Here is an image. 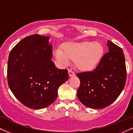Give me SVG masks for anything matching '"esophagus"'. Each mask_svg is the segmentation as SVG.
I'll return each instance as SVG.
<instances>
[{
  "label": "esophagus",
  "instance_id": "esophagus-1",
  "mask_svg": "<svg viewBox=\"0 0 133 133\" xmlns=\"http://www.w3.org/2000/svg\"><path fill=\"white\" fill-rule=\"evenodd\" d=\"M68 72H69V76L70 77H71V76H75V73H74V72L72 71L71 69H69Z\"/></svg>",
  "mask_w": 133,
  "mask_h": 133
}]
</instances>
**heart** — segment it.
Wrapping results in <instances>:
<instances>
[{
	"mask_svg": "<svg viewBox=\"0 0 133 133\" xmlns=\"http://www.w3.org/2000/svg\"><path fill=\"white\" fill-rule=\"evenodd\" d=\"M55 52L56 57L64 64L75 60L76 67L82 71L94 69L103 57L104 49L99 42L84 41L66 43Z\"/></svg>",
	"mask_w": 133,
	"mask_h": 133,
	"instance_id": "heart-1",
	"label": "heart"
}]
</instances>
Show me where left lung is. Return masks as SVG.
Segmentation results:
<instances>
[{"mask_svg":"<svg viewBox=\"0 0 133 133\" xmlns=\"http://www.w3.org/2000/svg\"><path fill=\"white\" fill-rule=\"evenodd\" d=\"M106 53L92 71L77 73L80 80L77 89L79 100L93 109H103L111 104L124 89L126 68L123 50L110 41Z\"/></svg>","mask_w":133,"mask_h":133,"instance_id":"1","label":"left lung"}]
</instances>
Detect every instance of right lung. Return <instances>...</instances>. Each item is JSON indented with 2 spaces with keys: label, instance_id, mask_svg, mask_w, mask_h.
I'll list each match as a JSON object with an SVG mask.
<instances>
[{
  "label": "right lung",
  "instance_id": "right-lung-1",
  "mask_svg": "<svg viewBox=\"0 0 133 133\" xmlns=\"http://www.w3.org/2000/svg\"><path fill=\"white\" fill-rule=\"evenodd\" d=\"M49 36L34 34L13 47L7 64L8 85L24 106L39 109L51 105L57 90L68 79L67 69H59L52 61Z\"/></svg>",
  "mask_w": 133,
  "mask_h": 133
}]
</instances>
